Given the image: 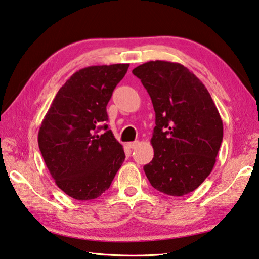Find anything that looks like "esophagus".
<instances>
[{
  "label": "esophagus",
  "mask_w": 259,
  "mask_h": 259,
  "mask_svg": "<svg viewBox=\"0 0 259 259\" xmlns=\"http://www.w3.org/2000/svg\"><path fill=\"white\" fill-rule=\"evenodd\" d=\"M138 145H139V141H133V142L127 143V146H128V148H131V149H133V148H135Z\"/></svg>",
  "instance_id": "34e87169"
}]
</instances>
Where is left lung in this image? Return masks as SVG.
Listing matches in <instances>:
<instances>
[{"mask_svg": "<svg viewBox=\"0 0 259 259\" xmlns=\"http://www.w3.org/2000/svg\"><path fill=\"white\" fill-rule=\"evenodd\" d=\"M132 72L156 113L154 158L143 166L148 180L171 196L192 193L212 171L222 145L218 109L201 80L179 63L150 61Z\"/></svg>", "mask_w": 259, "mask_h": 259, "instance_id": "obj_1", "label": "left lung"}]
</instances>
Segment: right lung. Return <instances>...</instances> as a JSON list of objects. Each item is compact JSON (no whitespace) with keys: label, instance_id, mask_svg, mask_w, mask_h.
I'll return each mask as SVG.
<instances>
[{"label":"right lung","instance_id":"add662e5","mask_svg":"<svg viewBox=\"0 0 259 259\" xmlns=\"http://www.w3.org/2000/svg\"><path fill=\"white\" fill-rule=\"evenodd\" d=\"M130 64L88 66L75 72L55 96L37 142L55 182L78 201L101 196L125 159L108 130L107 105ZM103 129L105 132L99 135Z\"/></svg>","mask_w":259,"mask_h":259}]
</instances>
